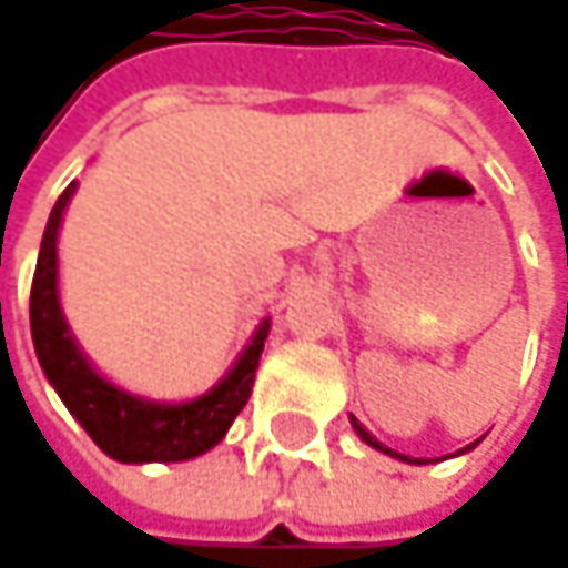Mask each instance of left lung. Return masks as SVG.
<instances>
[{"instance_id":"8db88e82","label":"left lung","mask_w":568,"mask_h":568,"mask_svg":"<svg viewBox=\"0 0 568 568\" xmlns=\"http://www.w3.org/2000/svg\"><path fill=\"white\" fill-rule=\"evenodd\" d=\"M351 423H354V429H357V436L364 438L367 445H374V448H381V452H387V455H393V458H403V462H416V465H419V458H409V455H399V452H393V448H387V445H381V442H377V438L371 436V433H367V429H364V426H361L357 419H351ZM471 445H475V442H471ZM471 445H468V448H471ZM468 448H465V452H468Z\"/></svg>"}]
</instances>
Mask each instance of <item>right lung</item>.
I'll return each mask as SVG.
<instances>
[{
  "instance_id": "obj_1",
  "label": "right lung",
  "mask_w": 568,
  "mask_h": 568,
  "mask_svg": "<svg viewBox=\"0 0 568 568\" xmlns=\"http://www.w3.org/2000/svg\"><path fill=\"white\" fill-rule=\"evenodd\" d=\"M78 184H68L58 197L48 227L41 236V253L31 280V341L34 354L54 384L64 406L78 416L110 458L116 462H184L207 448H214L224 433L231 429L236 413L246 406L253 393V377L260 367L263 341L270 335V325L263 322L253 335L250 347L236 361L231 374L197 399L179 406H159L130 396L113 384H106L78 351L74 337L68 335L61 305H58V227L61 214L71 201Z\"/></svg>"
}]
</instances>
